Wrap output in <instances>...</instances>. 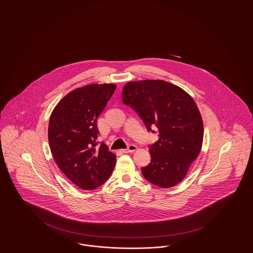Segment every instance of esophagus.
I'll return each instance as SVG.
<instances>
[{"label": "esophagus", "mask_w": 253, "mask_h": 253, "mask_svg": "<svg viewBox=\"0 0 253 253\" xmlns=\"http://www.w3.org/2000/svg\"><path fill=\"white\" fill-rule=\"evenodd\" d=\"M136 149H137V147L135 145H129V147L127 149H123L122 152L123 153H132V152L136 151Z\"/></svg>", "instance_id": "esophagus-1"}]
</instances>
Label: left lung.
<instances>
[{
  "mask_svg": "<svg viewBox=\"0 0 253 253\" xmlns=\"http://www.w3.org/2000/svg\"><path fill=\"white\" fill-rule=\"evenodd\" d=\"M122 101L133 109L147 130L158 140L150 145L151 163L141 169L150 183L170 188L186 176L198 157L203 142V121L193 97L180 87L160 80L129 82L122 90Z\"/></svg>",
  "mask_w": 253,
  "mask_h": 253,
  "instance_id": "1",
  "label": "left lung"
}]
</instances>
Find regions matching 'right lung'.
I'll return each instance as SVG.
<instances>
[{"instance_id": "right-lung-1", "label": "right lung", "mask_w": 253, "mask_h": 253, "mask_svg": "<svg viewBox=\"0 0 253 253\" xmlns=\"http://www.w3.org/2000/svg\"><path fill=\"white\" fill-rule=\"evenodd\" d=\"M117 88L89 84L73 90L54 108L49 120L52 156L68 179L83 190H95L107 180L117 157L101 142L96 147V120Z\"/></svg>"}]
</instances>
